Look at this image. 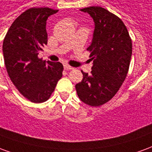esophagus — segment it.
<instances>
[{"mask_svg": "<svg viewBox=\"0 0 152 152\" xmlns=\"http://www.w3.org/2000/svg\"><path fill=\"white\" fill-rule=\"evenodd\" d=\"M63 67H64V69L66 70V71H69V70L73 69L72 66H69V65H67V64H64V65H63Z\"/></svg>", "mask_w": 152, "mask_h": 152, "instance_id": "1", "label": "esophagus"}]
</instances>
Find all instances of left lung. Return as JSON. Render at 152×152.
<instances>
[{
  "instance_id": "obj_1",
  "label": "left lung",
  "mask_w": 152,
  "mask_h": 152,
  "mask_svg": "<svg viewBox=\"0 0 152 152\" xmlns=\"http://www.w3.org/2000/svg\"><path fill=\"white\" fill-rule=\"evenodd\" d=\"M94 22L92 42L87 50L93 60L91 74L84 72L76 85L79 99L92 107L107 102L120 89L127 76L132 40L124 23L116 15L100 6L80 10Z\"/></svg>"
}]
</instances>
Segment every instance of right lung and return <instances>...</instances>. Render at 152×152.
Wrapping results in <instances>:
<instances>
[{
    "mask_svg": "<svg viewBox=\"0 0 152 152\" xmlns=\"http://www.w3.org/2000/svg\"><path fill=\"white\" fill-rule=\"evenodd\" d=\"M58 10L31 8L12 23L3 41V56L13 84L35 103L50 99L63 76V64L43 61L38 54L47 45L46 21Z\"/></svg>",
    "mask_w": 152,
    "mask_h": 152,
    "instance_id": "1",
    "label": "right lung"
}]
</instances>
